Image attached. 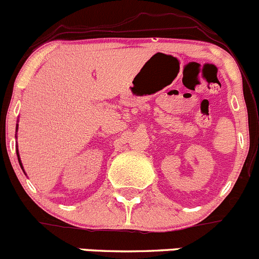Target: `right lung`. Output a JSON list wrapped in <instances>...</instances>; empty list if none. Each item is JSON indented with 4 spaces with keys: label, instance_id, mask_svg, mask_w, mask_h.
Returning a JSON list of instances; mask_svg holds the SVG:
<instances>
[{
    "label": "right lung",
    "instance_id": "1",
    "mask_svg": "<svg viewBox=\"0 0 259 259\" xmlns=\"http://www.w3.org/2000/svg\"><path fill=\"white\" fill-rule=\"evenodd\" d=\"M16 153H17V158H19V163H20V166H21V168H22V171H24V167H22V163H21V160H20V155H19V150H16ZM25 172V171H24Z\"/></svg>",
    "mask_w": 259,
    "mask_h": 259
}]
</instances>
